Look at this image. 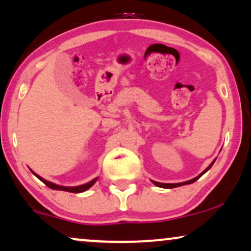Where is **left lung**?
Masks as SVG:
<instances>
[{"label":"left lung","mask_w":251,"mask_h":251,"mask_svg":"<svg viewBox=\"0 0 251 251\" xmlns=\"http://www.w3.org/2000/svg\"><path fill=\"white\" fill-rule=\"evenodd\" d=\"M214 162H215V159H214V161L210 163V165L208 166V168H207L204 172L202 173H201L199 174L198 176H196L195 179H192V180H189V181H186V182H181V183H161V182H156V181H152V182H154V184L155 186H157V187H161V188H168V189H171V188H176V187H180V186H184V184H190V183H194L195 181H197L199 177H201L202 174L204 173H206L207 171H208L210 168H212V165L214 164Z\"/></svg>","instance_id":"left-lung-1"}]
</instances>
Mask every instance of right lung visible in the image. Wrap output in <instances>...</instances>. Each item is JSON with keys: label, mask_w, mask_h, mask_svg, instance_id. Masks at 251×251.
Instances as JSON below:
<instances>
[{"label": "right lung", "mask_w": 251, "mask_h": 251, "mask_svg": "<svg viewBox=\"0 0 251 251\" xmlns=\"http://www.w3.org/2000/svg\"><path fill=\"white\" fill-rule=\"evenodd\" d=\"M32 173H34V172H32ZM34 174L38 177L39 180L42 181L43 183H45L46 186L49 187V188H50V189H54V190H63V191H68V192H74V194H78V192H82V191L87 190V189H89L90 187H92L93 184L96 182V180H97V177H96V179L92 180V181H90V182L86 183V184H82V186H78V187H62V186H57V184H54L52 182H50V181L44 180V179H43V177L39 176L38 174H36V173H34Z\"/></svg>", "instance_id": "obj_1"}]
</instances>
